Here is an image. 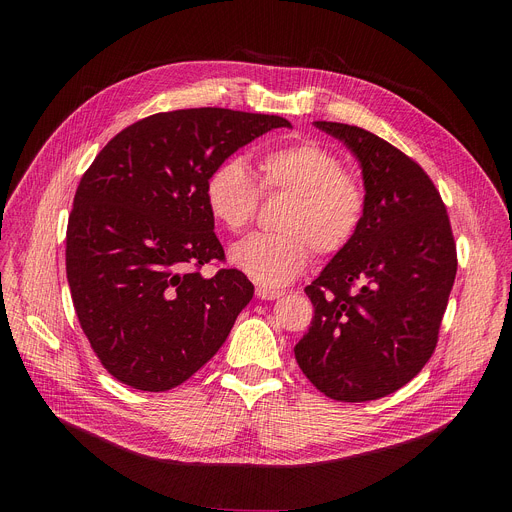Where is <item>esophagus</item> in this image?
<instances>
[{
	"label": "esophagus",
	"instance_id": "1",
	"mask_svg": "<svg viewBox=\"0 0 512 512\" xmlns=\"http://www.w3.org/2000/svg\"><path fill=\"white\" fill-rule=\"evenodd\" d=\"M255 294H257V299H261V301H276V299H280L282 297V290H272V288H265V286H257V290H255Z\"/></svg>",
	"mask_w": 512,
	"mask_h": 512
}]
</instances>
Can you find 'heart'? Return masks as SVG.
<instances>
[{"instance_id": "heart-1", "label": "heart", "mask_w": 512, "mask_h": 512, "mask_svg": "<svg viewBox=\"0 0 512 512\" xmlns=\"http://www.w3.org/2000/svg\"><path fill=\"white\" fill-rule=\"evenodd\" d=\"M259 172L265 193H288L292 201L278 222L284 232H255L232 245L228 257L240 272L263 286H284L305 272L311 247L336 255L351 245L365 215V191L338 153L315 141L294 143L261 155ZM203 197L215 224L228 232L245 228L259 205L247 161H220L207 174Z\"/></svg>"}]
</instances>
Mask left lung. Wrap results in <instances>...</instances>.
<instances>
[{
	"label": "left lung",
	"mask_w": 512,
	"mask_h": 512,
	"mask_svg": "<svg viewBox=\"0 0 512 512\" xmlns=\"http://www.w3.org/2000/svg\"><path fill=\"white\" fill-rule=\"evenodd\" d=\"M315 126L357 157L365 215L305 288L315 315L294 357L319 392L365 402L409 384L432 357L456 245L440 193L411 157L359 126Z\"/></svg>",
	"instance_id": "1"
}]
</instances>
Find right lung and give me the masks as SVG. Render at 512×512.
<instances>
[{
	"label": "right lung",
	"mask_w": 512,
	"mask_h": 512,
	"mask_svg": "<svg viewBox=\"0 0 512 512\" xmlns=\"http://www.w3.org/2000/svg\"><path fill=\"white\" fill-rule=\"evenodd\" d=\"M290 122L195 107L118 132L80 178L66 230L72 303L101 365L126 386L166 392L226 342L253 284L224 259L205 207L207 174L240 147Z\"/></svg>",
	"instance_id": "1"
}]
</instances>
